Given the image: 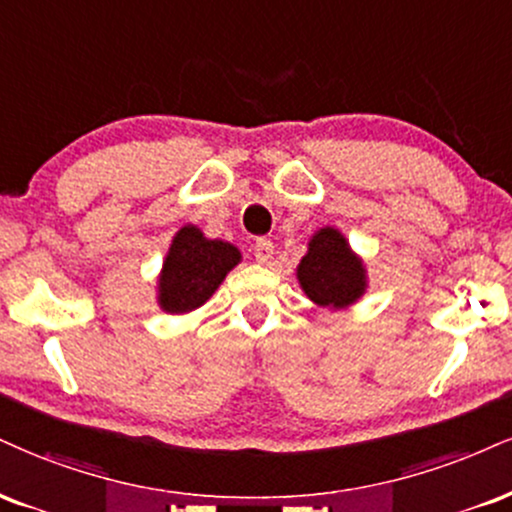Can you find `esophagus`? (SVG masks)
<instances>
[{"mask_svg": "<svg viewBox=\"0 0 512 512\" xmlns=\"http://www.w3.org/2000/svg\"><path fill=\"white\" fill-rule=\"evenodd\" d=\"M252 252H255V260L260 264H272L274 243H272V240H267V238L255 240V245H252Z\"/></svg>", "mask_w": 512, "mask_h": 512, "instance_id": "34e87169", "label": "esophagus"}]
</instances>
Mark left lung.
<instances>
[{
  "instance_id": "obj_1",
  "label": "left lung",
  "mask_w": 512,
  "mask_h": 512,
  "mask_svg": "<svg viewBox=\"0 0 512 512\" xmlns=\"http://www.w3.org/2000/svg\"><path fill=\"white\" fill-rule=\"evenodd\" d=\"M307 298L324 307H346L365 291V269L336 229H322L298 267Z\"/></svg>"
}]
</instances>
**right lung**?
I'll return each mask as SVG.
<instances>
[{
	"label": "right lung",
	"mask_w": 512,
	"mask_h": 512,
	"mask_svg": "<svg viewBox=\"0 0 512 512\" xmlns=\"http://www.w3.org/2000/svg\"><path fill=\"white\" fill-rule=\"evenodd\" d=\"M240 262V252L224 240H209L195 226H183L159 276V303L166 312H190L219 288Z\"/></svg>",
	"instance_id": "add662e5"
}]
</instances>
